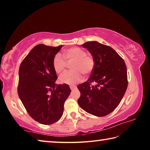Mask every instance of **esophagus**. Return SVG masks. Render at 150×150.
Here are the masks:
<instances>
[{
	"label": "esophagus",
	"mask_w": 150,
	"mask_h": 150,
	"mask_svg": "<svg viewBox=\"0 0 150 150\" xmlns=\"http://www.w3.org/2000/svg\"><path fill=\"white\" fill-rule=\"evenodd\" d=\"M76 88H77V87H76V86H75V85H70L71 90H74V89H75Z\"/></svg>",
	"instance_id": "34e87169"
}]
</instances>
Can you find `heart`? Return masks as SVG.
<instances>
[{"label":"heart","instance_id":"b5f03b06","mask_svg":"<svg viewBox=\"0 0 150 150\" xmlns=\"http://www.w3.org/2000/svg\"><path fill=\"white\" fill-rule=\"evenodd\" d=\"M63 57L60 55H55L53 59V67L55 71L61 74L64 71L68 63H71V69L59 77V82L62 84L75 85L83 79V75L88 76L92 73L95 65L93 57L87 54L84 50L79 47H73L63 51Z\"/></svg>","mask_w":150,"mask_h":150}]
</instances>
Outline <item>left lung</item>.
Masks as SVG:
<instances>
[{
	"instance_id": "1",
	"label": "left lung",
	"mask_w": 150,
	"mask_h": 150,
	"mask_svg": "<svg viewBox=\"0 0 150 150\" xmlns=\"http://www.w3.org/2000/svg\"><path fill=\"white\" fill-rule=\"evenodd\" d=\"M87 48L95 62L87 81L77 86L81 93L77 102L87 112L105 116L115 110L128 87L125 62L115 50L96 41L81 45ZM92 82L95 86H91Z\"/></svg>"
}]
</instances>
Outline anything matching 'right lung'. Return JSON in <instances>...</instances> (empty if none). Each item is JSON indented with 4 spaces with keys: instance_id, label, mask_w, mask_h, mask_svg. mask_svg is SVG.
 <instances>
[{
    "instance_id": "1",
    "label": "right lung",
    "mask_w": 150,
    "mask_h": 150,
    "mask_svg": "<svg viewBox=\"0 0 150 150\" xmlns=\"http://www.w3.org/2000/svg\"><path fill=\"white\" fill-rule=\"evenodd\" d=\"M62 47L38 44L30 51L19 68L18 94L30 116L45 125L56 122L71 93L67 84L56 85L53 59Z\"/></svg>"
}]
</instances>
